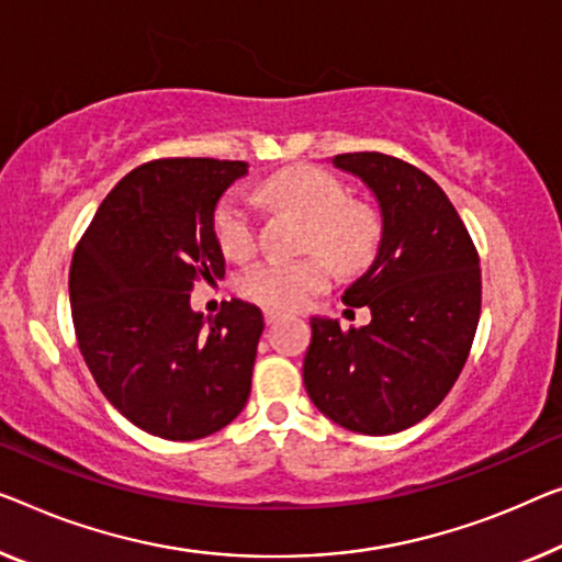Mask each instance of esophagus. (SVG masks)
<instances>
[{"label": "esophagus", "instance_id": "1", "mask_svg": "<svg viewBox=\"0 0 562 562\" xmlns=\"http://www.w3.org/2000/svg\"><path fill=\"white\" fill-rule=\"evenodd\" d=\"M282 317V313L280 310H274V307H265V323L267 325H274Z\"/></svg>", "mask_w": 562, "mask_h": 562}]
</instances>
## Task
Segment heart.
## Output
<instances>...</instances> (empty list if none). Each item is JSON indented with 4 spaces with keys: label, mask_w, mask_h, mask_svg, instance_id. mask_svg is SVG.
Segmentation results:
<instances>
[{
    "label": "heart",
    "mask_w": 562,
    "mask_h": 562,
    "mask_svg": "<svg viewBox=\"0 0 562 562\" xmlns=\"http://www.w3.org/2000/svg\"><path fill=\"white\" fill-rule=\"evenodd\" d=\"M262 196L297 209L310 220L307 247L329 257L340 272H361L379 245V220L363 204L348 201L338 176L315 166H292L262 183ZM216 239L227 257H247L257 245L255 209L247 196L222 201L214 220ZM325 256V257H326ZM324 257V258H325ZM322 255L305 259H262L241 272V295L270 307H300L330 284V265Z\"/></svg>",
    "instance_id": "1"
}]
</instances>
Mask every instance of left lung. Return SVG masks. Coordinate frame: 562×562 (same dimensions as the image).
Returning a JSON list of instances; mask_svg holds the SVG:
<instances>
[{
    "label": "left lung",
    "instance_id": "8db88e82",
    "mask_svg": "<svg viewBox=\"0 0 562 562\" xmlns=\"http://www.w3.org/2000/svg\"><path fill=\"white\" fill-rule=\"evenodd\" d=\"M379 201L381 241L342 303L371 323L340 330L310 317L303 381L313 404L342 429L386 437L422 422L454 386L482 310L480 257L457 209L416 166L363 150L333 156Z\"/></svg>",
    "mask_w": 562,
    "mask_h": 562
}]
</instances>
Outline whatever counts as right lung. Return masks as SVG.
I'll return each mask as SVG.
<instances>
[{
	"mask_svg": "<svg viewBox=\"0 0 562 562\" xmlns=\"http://www.w3.org/2000/svg\"><path fill=\"white\" fill-rule=\"evenodd\" d=\"M245 161L161 158L115 183L70 265L80 353L103 396L154 437L191 441L239 416L252 389L262 310H191L199 278H224L214 216Z\"/></svg>",
	"mask_w": 562,
	"mask_h": 562,
	"instance_id": "1",
	"label": "right lung"
}]
</instances>
